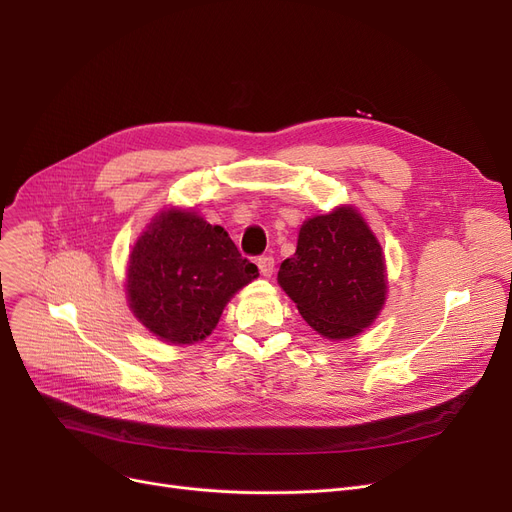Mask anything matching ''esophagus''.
<instances>
[{"label":"esophagus","mask_w":512,"mask_h":512,"mask_svg":"<svg viewBox=\"0 0 512 512\" xmlns=\"http://www.w3.org/2000/svg\"><path fill=\"white\" fill-rule=\"evenodd\" d=\"M274 265H276V261H274V257H270V255H263V257L257 259L259 272H261V276H265V278H270V276L274 274Z\"/></svg>","instance_id":"1"}]
</instances>
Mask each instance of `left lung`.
Instances as JSON below:
<instances>
[{
    "label": "left lung",
    "instance_id": "obj_1",
    "mask_svg": "<svg viewBox=\"0 0 512 512\" xmlns=\"http://www.w3.org/2000/svg\"><path fill=\"white\" fill-rule=\"evenodd\" d=\"M278 284L317 334L328 340L355 338L386 303L380 240L353 205L315 215L299 230L297 253L282 261Z\"/></svg>",
    "mask_w": 512,
    "mask_h": 512
}]
</instances>
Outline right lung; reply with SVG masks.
<instances>
[{"mask_svg":"<svg viewBox=\"0 0 512 512\" xmlns=\"http://www.w3.org/2000/svg\"><path fill=\"white\" fill-rule=\"evenodd\" d=\"M259 276L222 226L193 209L159 211L134 242L126 270L128 307L159 340H205L234 294Z\"/></svg>","mask_w":512,"mask_h":512,"instance_id":"right-lung-1","label":"right lung"}]
</instances>
